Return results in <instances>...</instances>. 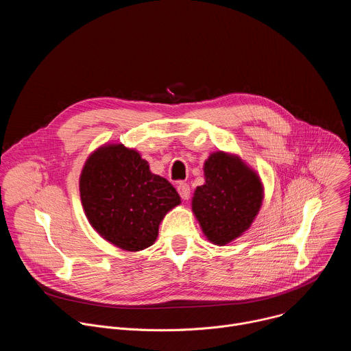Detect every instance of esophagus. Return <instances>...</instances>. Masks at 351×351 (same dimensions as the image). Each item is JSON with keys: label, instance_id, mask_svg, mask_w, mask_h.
<instances>
[{"label": "esophagus", "instance_id": "1", "mask_svg": "<svg viewBox=\"0 0 351 351\" xmlns=\"http://www.w3.org/2000/svg\"><path fill=\"white\" fill-rule=\"evenodd\" d=\"M176 189H178V193L180 194L182 199H189L190 198V186L187 183L180 182Z\"/></svg>", "mask_w": 351, "mask_h": 351}]
</instances>
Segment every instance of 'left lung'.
Listing matches in <instances>:
<instances>
[{
  "mask_svg": "<svg viewBox=\"0 0 351 351\" xmlns=\"http://www.w3.org/2000/svg\"><path fill=\"white\" fill-rule=\"evenodd\" d=\"M204 176L206 183L194 191L191 208L207 239L225 245L253 223L263 204V183L240 157L223 152L208 157Z\"/></svg>",
  "mask_w": 351,
  "mask_h": 351,
  "instance_id": "8db88e82",
  "label": "left lung"
}]
</instances>
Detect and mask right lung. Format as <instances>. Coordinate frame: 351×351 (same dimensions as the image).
<instances>
[{
	"label": "right lung",
	"mask_w": 351,
	"mask_h": 351,
	"mask_svg": "<svg viewBox=\"0 0 351 351\" xmlns=\"http://www.w3.org/2000/svg\"><path fill=\"white\" fill-rule=\"evenodd\" d=\"M79 187L90 225L126 252L154 244L161 221L180 204L175 187L152 173L136 149L123 144L95 149L83 167Z\"/></svg>",
	"instance_id": "right-lung-1"
}]
</instances>
